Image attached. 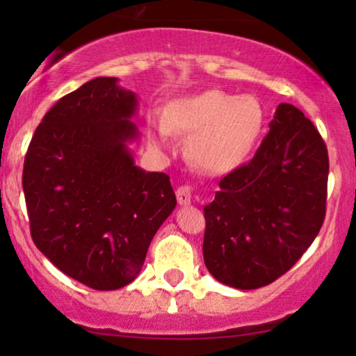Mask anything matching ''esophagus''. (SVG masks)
<instances>
[{
    "instance_id": "34e87169",
    "label": "esophagus",
    "mask_w": 356,
    "mask_h": 356,
    "mask_svg": "<svg viewBox=\"0 0 356 356\" xmlns=\"http://www.w3.org/2000/svg\"><path fill=\"white\" fill-rule=\"evenodd\" d=\"M175 195H177V201L181 206H189L192 201V189L189 186H181L175 192Z\"/></svg>"
}]
</instances>
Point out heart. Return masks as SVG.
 <instances>
[{
  "label": "heart",
  "mask_w": 356,
  "mask_h": 356,
  "mask_svg": "<svg viewBox=\"0 0 356 356\" xmlns=\"http://www.w3.org/2000/svg\"><path fill=\"white\" fill-rule=\"evenodd\" d=\"M263 122L264 112L256 97L207 90L174 102L165 118L157 122L154 140L169 145L172 132L191 136L192 162L207 172H226L248 157Z\"/></svg>",
  "instance_id": "b5f03b06"
}]
</instances>
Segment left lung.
I'll return each mask as SVG.
<instances>
[{
	"mask_svg": "<svg viewBox=\"0 0 356 356\" xmlns=\"http://www.w3.org/2000/svg\"><path fill=\"white\" fill-rule=\"evenodd\" d=\"M328 150L300 108L277 105L254 157L220 179L204 207V263L216 280L256 289L312 246L326 214Z\"/></svg>",
	"mask_w": 356,
	"mask_h": 356,
	"instance_id": "1",
	"label": "left lung"
}]
</instances>
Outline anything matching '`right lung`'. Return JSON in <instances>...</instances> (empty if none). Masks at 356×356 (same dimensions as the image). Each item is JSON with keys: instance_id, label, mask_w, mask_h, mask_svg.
Segmentation results:
<instances>
[{"instance_id": "add662e5", "label": "right lung", "mask_w": 356, "mask_h": 356, "mask_svg": "<svg viewBox=\"0 0 356 356\" xmlns=\"http://www.w3.org/2000/svg\"><path fill=\"white\" fill-rule=\"evenodd\" d=\"M137 97L99 76L61 97L36 127L23 167L35 246L73 280L99 291L136 280L174 211L169 175L134 164Z\"/></svg>"}]
</instances>
